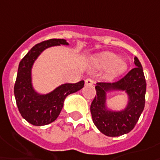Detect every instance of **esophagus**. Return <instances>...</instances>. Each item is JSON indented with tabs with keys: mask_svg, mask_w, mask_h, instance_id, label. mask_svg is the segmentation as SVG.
Here are the masks:
<instances>
[{
	"mask_svg": "<svg viewBox=\"0 0 160 160\" xmlns=\"http://www.w3.org/2000/svg\"><path fill=\"white\" fill-rule=\"evenodd\" d=\"M85 84L87 86H91V85H93L94 84V80H92V79H87V80H85Z\"/></svg>",
	"mask_w": 160,
	"mask_h": 160,
	"instance_id": "1",
	"label": "esophagus"
}]
</instances>
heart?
I'll return each mask as SVG.
<instances>
[{
    "mask_svg": "<svg viewBox=\"0 0 160 160\" xmlns=\"http://www.w3.org/2000/svg\"><path fill=\"white\" fill-rule=\"evenodd\" d=\"M95 64L99 68H108V72L111 76H116L124 72L127 70L128 64L126 60L118 58L114 53L106 52L100 55L95 60Z\"/></svg>",
    "mask_w": 160,
    "mask_h": 160,
    "instance_id": "b5f03b06",
    "label": "heart"
}]
</instances>
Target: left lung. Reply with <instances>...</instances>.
I'll return each instance as SVG.
<instances>
[{"label":"left lung","mask_w":160,"mask_h":160,"mask_svg":"<svg viewBox=\"0 0 160 160\" xmlns=\"http://www.w3.org/2000/svg\"><path fill=\"white\" fill-rule=\"evenodd\" d=\"M135 68L123 78L114 82H97V95L90 105L94 124L103 135L119 136L129 133L135 128L145 105L146 80L138 58L134 60ZM125 90L130 97L127 108L121 112L108 111L105 108L106 91Z\"/></svg>","instance_id":"1"}]
</instances>
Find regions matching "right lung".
I'll use <instances>...</instances> for the list:
<instances>
[{
  "label": "right lung",
  "instance_id": "obj_1",
  "mask_svg": "<svg viewBox=\"0 0 160 160\" xmlns=\"http://www.w3.org/2000/svg\"><path fill=\"white\" fill-rule=\"evenodd\" d=\"M68 45L63 39H50L40 42L20 61L14 94L20 114L26 121L34 126H44L56 120L63 105L65 97L79 91L84 87V81L66 83L59 86L48 95H39L32 86L31 70L35 59L47 48L57 45Z\"/></svg>",
  "mask_w": 160,
  "mask_h": 160
}]
</instances>
